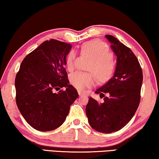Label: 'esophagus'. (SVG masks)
I'll list each match as a JSON object with an SVG mask.
<instances>
[{"label":"esophagus","mask_w":159,"mask_h":159,"mask_svg":"<svg viewBox=\"0 0 159 159\" xmlns=\"http://www.w3.org/2000/svg\"><path fill=\"white\" fill-rule=\"evenodd\" d=\"M78 93H79V95H80V96H82V95H84L83 92H82V91H80V90L78 91Z\"/></svg>","instance_id":"1"}]
</instances>
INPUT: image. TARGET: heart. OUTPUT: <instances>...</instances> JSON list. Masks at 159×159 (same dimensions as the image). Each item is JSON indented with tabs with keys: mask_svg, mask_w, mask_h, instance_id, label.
<instances>
[{
	"mask_svg": "<svg viewBox=\"0 0 159 159\" xmlns=\"http://www.w3.org/2000/svg\"><path fill=\"white\" fill-rule=\"evenodd\" d=\"M82 51L88 53L95 59L90 70L95 73L100 82H107L112 77L115 72V64L112 61V54L108 45L104 41L92 40L83 43ZM76 53L70 51L66 58V65L68 70H72L75 66ZM70 83L80 90L86 87H93L96 83V77L93 73L77 72L70 77Z\"/></svg>",
	"mask_w": 159,
	"mask_h": 159,
	"instance_id": "b5f03b06",
	"label": "heart"
}]
</instances>
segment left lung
Listing matches in <instances>:
<instances>
[{
  "instance_id": "8db88e82",
  "label": "left lung",
  "mask_w": 159,
  "mask_h": 159,
  "mask_svg": "<svg viewBox=\"0 0 159 159\" xmlns=\"http://www.w3.org/2000/svg\"><path fill=\"white\" fill-rule=\"evenodd\" d=\"M117 57L113 77L97 89L103 98L98 102L89 99L86 115L93 129L103 133L116 132L128 123L136 112L141 99L143 72L131 49L111 35L105 36ZM106 95L105 96L104 95Z\"/></svg>"
}]
</instances>
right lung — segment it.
<instances>
[{
    "mask_svg": "<svg viewBox=\"0 0 159 159\" xmlns=\"http://www.w3.org/2000/svg\"><path fill=\"white\" fill-rule=\"evenodd\" d=\"M72 48L58 40L45 41L20 64L15 80L16 100L24 118L34 129L50 131L62 125L78 98L64 66ZM65 87V91L55 90Z\"/></svg>",
    "mask_w": 159,
    "mask_h": 159,
    "instance_id": "right-lung-1",
    "label": "right lung"
}]
</instances>
